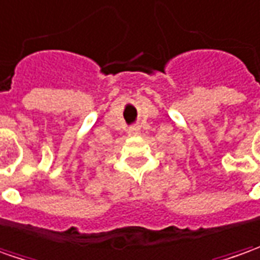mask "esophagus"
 <instances>
[{
    "label": "esophagus",
    "instance_id": "1",
    "mask_svg": "<svg viewBox=\"0 0 260 260\" xmlns=\"http://www.w3.org/2000/svg\"><path fill=\"white\" fill-rule=\"evenodd\" d=\"M139 133H140V127H137V125H133V127H130V128H128V135L137 136Z\"/></svg>",
    "mask_w": 260,
    "mask_h": 260
}]
</instances>
